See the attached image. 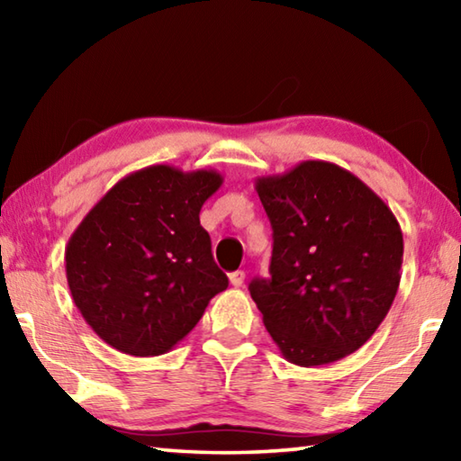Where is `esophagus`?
<instances>
[{"label": "esophagus", "mask_w": 461, "mask_h": 461, "mask_svg": "<svg viewBox=\"0 0 461 461\" xmlns=\"http://www.w3.org/2000/svg\"><path fill=\"white\" fill-rule=\"evenodd\" d=\"M244 278H246V272L236 270V272H231V275H230V283H231V286H241V285H244Z\"/></svg>", "instance_id": "34e87169"}]
</instances>
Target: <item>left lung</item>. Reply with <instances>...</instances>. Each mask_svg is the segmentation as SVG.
I'll return each mask as SVG.
<instances>
[{
  "label": "left lung",
  "mask_w": 461,
  "mask_h": 461,
  "mask_svg": "<svg viewBox=\"0 0 461 461\" xmlns=\"http://www.w3.org/2000/svg\"><path fill=\"white\" fill-rule=\"evenodd\" d=\"M272 225L270 278L249 294L270 338L303 368L354 354L384 321L401 283L402 231L368 185L305 160L256 178Z\"/></svg>",
  "instance_id": "left-lung-1"
}]
</instances>
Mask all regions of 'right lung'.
I'll return each mask as SVG.
<instances>
[{
	"instance_id": "1",
	"label": "right lung",
	"mask_w": 461,
	"mask_h": 461,
	"mask_svg": "<svg viewBox=\"0 0 461 461\" xmlns=\"http://www.w3.org/2000/svg\"><path fill=\"white\" fill-rule=\"evenodd\" d=\"M221 183L217 170L146 167L115 183L73 231L67 283L107 346L140 357L167 354L228 288L199 221Z\"/></svg>"
}]
</instances>
